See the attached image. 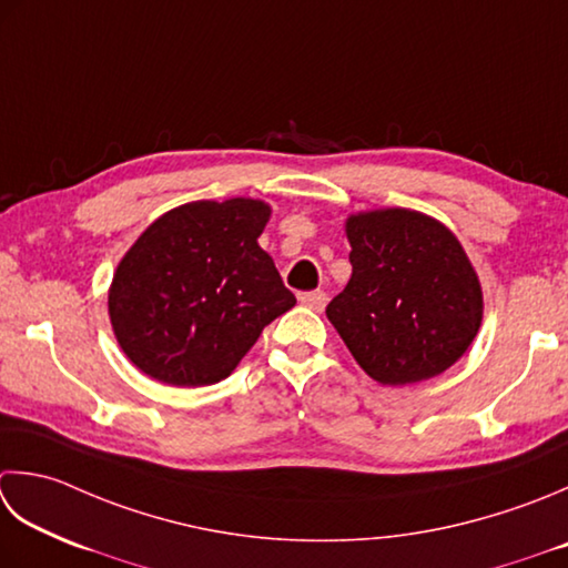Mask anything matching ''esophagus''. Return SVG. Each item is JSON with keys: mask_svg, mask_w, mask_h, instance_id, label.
<instances>
[{"mask_svg": "<svg viewBox=\"0 0 568 568\" xmlns=\"http://www.w3.org/2000/svg\"><path fill=\"white\" fill-rule=\"evenodd\" d=\"M300 303H303L310 310H315V313H322V310H325V305H327V293H322V291L303 293V295H300Z\"/></svg>", "mask_w": 568, "mask_h": 568, "instance_id": "1", "label": "esophagus"}]
</instances>
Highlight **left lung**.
<instances>
[{
	"label": "left lung",
	"mask_w": 568,
	"mask_h": 568,
	"mask_svg": "<svg viewBox=\"0 0 568 568\" xmlns=\"http://www.w3.org/2000/svg\"><path fill=\"white\" fill-rule=\"evenodd\" d=\"M352 277L327 317L352 357L379 384L438 376L470 347L483 291L453 233L408 209L347 221Z\"/></svg>",
	"instance_id": "left-lung-1"
}]
</instances>
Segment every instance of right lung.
Instances as JSON below:
<instances>
[{
    "mask_svg": "<svg viewBox=\"0 0 568 568\" xmlns=\"http://www.w3.org/2000/svg\"><path fill=\"white\" fill-rule=\"evenodd\" d=\"M268 216L255 199L194 202L166 211L135 241L108 307L138 369L172 386L216 384L295 305L258 246Z\"/></svg>",
    "mask_w": 568,
    "mask_h": 568,
    "instance_id": "obj_1",
    "label": "right lung"
}]
</instances>
